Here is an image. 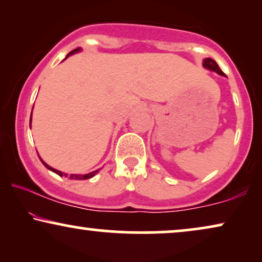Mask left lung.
<instances>
[{
	"instance_id": "8db88e82",
	"label": "left lung",
	"mask_w": 262,
	"mask_h": 262,
	"mask_svg": "<svg viewBox=\"0 0 262 262\" xmlns=\"http://www.w3.org/2000/svg\"><path fill=\"white\" fill-rule=\"evenodd\" d=\"M203 67L206 68V69L211 70V71H216L217 74L222 75V76H225V74L221 70V68L218 67L216 60H213L212 58H205V59H204L203 60Z\"/></svg>"
}]
</instances>
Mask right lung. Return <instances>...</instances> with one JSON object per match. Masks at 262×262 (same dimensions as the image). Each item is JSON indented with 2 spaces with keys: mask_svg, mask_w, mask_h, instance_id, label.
I'll return each instance as SVG.
<instances>
[{
  "mask_svg": "<svg viewBox=\"0 0 262 262\" xmlns=\"http://www.w3.org/2000/svg\"><path fill=\"white\" fill-rule=\"evenodd\" d=\"M78 51H81V49H80V48H77V49L73 50V51L68 53V56L66 57V58H68V57H69L70 55H74V53H76V52H78ZM32 111H33V108H32ZM31 121H32V114H31V119H30V126H31ZM39 159H40V157H39ZM40 161H41V163L44 164V166H45L46 168H48V169H50L51 171H53V173L58 174L59 177H66V178H69V179H71V180H87V179H91V178L94 177V175H95L96 173H98V171L100 170V169H96V170H94V171H91V173H88V174H70V175H68V174H66V173H62V171H59V170L55 169V168L50 167L49 164H46V163L44 162V161H42L41 159H40Z\"/></svg>",
  "mask_w": 262,
  "mask_h": 262,
  "instance_id": "1",
  "label": "right lung"
}]
</instances>
